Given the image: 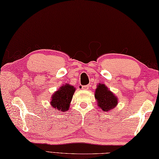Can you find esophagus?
Masks as SVG:
<instances>
[{
    "instance_id": "34e87169",
    "label": "esophagus",
    "mask_w": 159,
    "mask_h": 159,
    "mask_svg": "<svg viewBox=\"0 0 159 159\" xmlns=\"http://www.w3.org/2000/svg\"><path fill=\"white\" fill-rule=\"evenodd\" d=\"M81 89L83 90H87L89 89V85L87 84V85H84V86H82L81 87Z\"/></svg>"
}]
</instances>
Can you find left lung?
Returning <instances> with one entry per match:
<instances>
[{"mask_svg": "<svg viewBox=\"0 0 159 159\" xmlns=\"http://www.w3.org/2000/svg\"><path fill=\"white\" fill-rule=\"evenodd\" d=\"M95 98L98 106L104 112H108L117 105L118 99L104 84L99 83L95 89Z\"/></svg>", "mask_w": 159, "mask_h": 159, "instance_id": "1", "label": "left lung"}]
</instances>
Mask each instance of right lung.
Masks as SVG:
<instances>
[{
  "mask_svg": "<svg viewBox=\"0 0 159 159\" xmlns=\"http://www.w3.org/2000/svg\"><path fill=\"white\" fill-rule=\"evenodd\" d=\"M75 91V88L69 84L61 87L51 98V106L62 112L67 111Z\"/></svg>",
  "mask_w": 159,
  "mask_h": 159,
  "instance_id": "obj_1",
  "label": "right lung"
}]
</instances>
